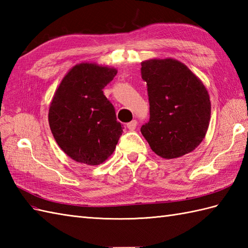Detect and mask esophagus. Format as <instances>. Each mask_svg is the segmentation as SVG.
Listing matches in <instances>:
<instances>
[{
    "label": "esophagus",
    "instance_id": "obj_1",
    "mask_svg": "<svg viewBox=\"0 0 248 248\" xmlns=\"http://www.w3.org/2000/svg\"><path fill=\"white\" fill-rule=\"evenodd\" d=\"M136 125H138V121L136 120H132L130 121L129 124H127V128L130 130V131H133L136 129Z\"/></svg>",
    "mask_w": 248,
    "mask_h": 248
}]
</instances>
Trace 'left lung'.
Listing matches in <instances>:
<instances>
[{"label": "left lung", "instance_id": "obj_1", "mask_svg": "<svg viewBox=\"0 0 248 248\" xmlns=\"http://www.w3.org/2000/svg\"><path fill=\"white\" fill-rule=\"evenodd\" d=\"M140 70L150 105V118L141 125V134L164 159L189 154L208 131L211 102L207 88L177 60L145 61Z\"/></svg>", "mask_w": 248, "mask_h": 248}]
</instances>
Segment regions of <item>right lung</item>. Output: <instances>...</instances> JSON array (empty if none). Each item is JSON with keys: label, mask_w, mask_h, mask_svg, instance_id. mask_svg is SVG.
Masks as SVG:
<instances>
[{"label": "right lung", "mask_w": 248, "mask_h": 248, "mask_svg": "<svg viewBox=\"0 0 248 248\" xmlns=\"http://www.w3.org/2000/svg\"><path fill=\"white\" fill-rule=\"evenodd\" d=\"M116 75L115 68L81 62L57 87L49 124L57 145L72 160L99 165L114 152L123 127L102 89Z\"/></svg>", "instance_id": "right-lung-1"}]
</instances>
